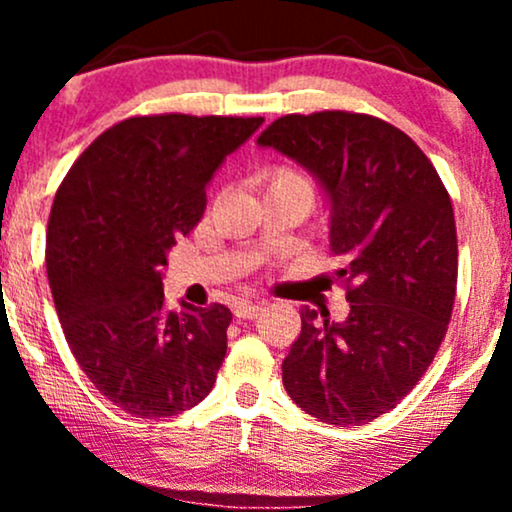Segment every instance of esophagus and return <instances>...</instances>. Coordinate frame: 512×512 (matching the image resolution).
<instances>
[{"label": "esophagus", "instance_id": "esophagus-1", "mask_svg": "<svg viewBox=\"0 0 512 512\" xmlns=\"http://www.w3.org/2000/svg\"><path fill=\"white\" fill-rule=\"evenodd\" d=\"M262 310L260 303H252V301H238L236 305H233V313H236V317H240V320H252L257 313Z\"/></svg>", "mask_w": 512, "mask_h": 512}]
</instances>
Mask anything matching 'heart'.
<instances>
[{
    "label": "heart",
    "mask_w": 512,
    "mask_h": 512,
    "mask_svg": "<svg viewBox=\"0 0 512 512\" xmlns=\"http://www.w3.org/2000/svg\"><path fill=\"white\" fill-rule=\"evenodd\" d=\"M269 185H293V187H301L303 192H308L310 195V182L305 180V175H301L298 170H293V168L274 170Z\"/></svg>",
    "instance_id": "heart-1"
}]
</instances>
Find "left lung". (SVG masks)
Wrapping results in <instances>:
<instances>
[{
  "label": "left lung",
  "instance_id": "obj_1",
  "mask_svg": "<svg viewBox=\"0 0 512 512\" xmlns=\"http://www.w3.org/2000/svg\"><path fill=\"white\" fill-rule=\"evenodd\" d=\"M320 182L349 315L303 308L281 378L305 414L363 426L431 366L452 315L457 231L436 168L402 129L361 113L284 115L257 139Z\"/></svg>",
  "mask_w": 512,
  "mask_h": 512
}]
</instances>
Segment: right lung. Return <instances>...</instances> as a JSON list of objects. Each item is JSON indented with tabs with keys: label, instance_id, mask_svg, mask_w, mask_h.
Listing matches in <instances>:
<instances>
[{
	"label": "right lung",
	"instance_id": "obj_1",
	"mask_svg": "<svg viewBox=\"0 0 512 512\" xmlns=\"http://www.w3.org/2000/svg\"><path fill=\"white\" fill-rule=\"evenodd\" d=\"M262 117H129L105 129L52 202L48 279L69 349L96 390L139 419L195 407L216 383L226 305H163L175 240L207 209V185Z\"/></svg>",
	"mask_w": 512,
	"mask_h": 512
}]
</instances>
